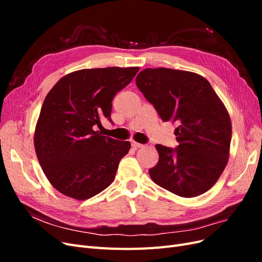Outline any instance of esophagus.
<instances>
[{"mask_svg":"<svg viewBox=\"0 0 262 262\" xmlns=\"http://www.w3.org/2000/svg\"><path fill=\"white\" fill-rule=\"evenodd\" d=\"M131 145H132L134 148H139V147H143V146H145V144L138 143V142H136V141H131Z\"/></svg>","mask_w":262,"mask_h":262,"instance_id":"esophagus-1","label":"esophagus"}]
</instances>
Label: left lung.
<instances>
[{
    "label": "left lung",
    "mask_w": 262,
    "mask_h": 262,
    "mask_svg": "<svg viewBox=\"0 0 262 262\" xmlns=\"http://www.w3.org/2000/svg\"><path fill=\"white\" fill-rule=\"evenodd\" d=\"M163 121L178 123V145L156 144L160 160L148 173L156 185L184 198L214 186L227 164L232 123L211 84L199 74L172 69H145L136 78Z\"/></svg>",
    "instance_id": "1"
}]
</instances>
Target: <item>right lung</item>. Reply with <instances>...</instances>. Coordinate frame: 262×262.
Returning a JSON list of instances; mask_svg holds the SVG:
<instances>
[{
	"instance_id": "1",
	"label": "right lung",
	"mask_w": 262,
	"mask_h": 262,
	"mask_svg": "<svg viewBox=\"0 0 262 262\" xmlns=\"http://www.w3.org/2000/svg\"><path fill=\"white\" fill-rule=\"evenodd\" d=\"M139 68L76 71L47 95L35 131V148L46 177L64 195L85 200L115 179L129 141L105 137L97 128L112 120L113 100Z\"/></svg>"
}]
</instances>
